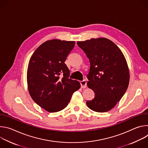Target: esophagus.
Segmentation results:
<instances>
[{"label": "esophagus", "mask_w": 148, "mask_h": 148, "mask_svg": "<svg viewBox=\"0 0 148 148\" xmlns=\"http://www.w3.org/2000/svg\"><path fill=\"white\" fill-rule=\"evenodd\" d=\"M80 84H81V87L82 88H85L87 86V81L83 80L80 81Z\"/></svg>", "instance_id": "esophagus-1"}]
</instances>
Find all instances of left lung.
Here are the masks:
<instances>
[{"instance_id":"obj_1","label":"left lung","mask_w":148,"mask_h":148,"mask_svg":"<svg viewBox=\"0 0 148 148\" xmlns=\"http://www.w3.org/2000/svg\"><path fill=\"white\" fill-rule=\"evenodd\" d=\"M78 46L89 58L88 88L95 96L86 104L91 110L107 112L119 102L128 88L130 71L119 48L111 40L100 37L78 41Z\"/></svg>"}]
</instances>
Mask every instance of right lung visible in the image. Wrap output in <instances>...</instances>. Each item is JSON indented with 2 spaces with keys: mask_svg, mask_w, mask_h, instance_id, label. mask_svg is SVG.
<instances>
[{
  "mask_svg": "<svg viewBox=\"0 0 148 148\" xmlns=\"http://www.w3.org/2000/svg\"><path fill=\"white\" fill-rule=\"evenodd\" d=\"M74 46V41L48 40L30 59L27 71L29 94L37 105L49 112L64 109L73 94L80 88L78 81L69 78L70 70L64 62Z\"/></svg>",
  "mask_w": 148,
  "mask_h": 148,
  "instance_id": "1",
  "label": "right lung"
}]
</instances>
